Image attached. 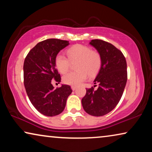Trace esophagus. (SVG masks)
Returning a JSON list of instances; mask_svg holds the SVG:
<instances>
[{"label": "esophagus", "instance_id": "esophagus-1", "mask_svg": "<svg viewBox=\"0 0 152 152\" xmlns=\"http://www.w3.org/2000/svg\"><path fill=\"white\" fill-rule=\"evenodd\" d=\"M71 89L72 91H75L76 89V86H71Z\"/></svg>", "mask_w": 152, "mask_h": 152}]
</instances>
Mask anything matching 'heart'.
Wrapping results in <instances>:
<instances>
[{"label":"heart","instance_id":"heart-1","mask_svg":"<svg viewBox=\"0 0 152 152\" xmlns=\"http://www.w3.org/2000/svg\"><path fill=\"white\" fill-rule=\"evenodd\" d=\"M66 54L69 59L63 54L56 55L55 64L58 71L66 73L69 69L70 62L77 61L76 64L77 71L70 72L64 75L62 80L64 84L70 86H79L87 80L89 75L93 77L100 69L102 65L101 56L96 51L91 50L88 46L75 45L68 48Z\"/></svg>","mask_w":152,"mask_h":152}]
</instances>
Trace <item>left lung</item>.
I'll return each mask as SVG.
<instances>
[{"label": "left lung", "mask_w": 152, "mask_h": 152, "mask_svg": "<svg viewBox=\"0 0 152 152\" xmlns=\"http://www.w3.org/2000/svg\"><path fill=\"white\" fill-rule=\"evenodd\" d=\"M101 56L102 65L93 81L96 90L86 88L82 99L84 111L89 115L102 116L111 112L119 102L127 80L126 61L122 52L111 43L99 39L91 40Z\"/></svg>", "instance_id": "obj_1"}]
</instances>
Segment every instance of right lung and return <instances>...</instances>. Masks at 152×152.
<instances>
[{
    "instance_id": "1",
    "label": "right lung",
    "mask_w": 152,
    "mask_h": 152,
    "mask_svg": "<svg viewBox=\"0 0 152 152\" xmlns=\"http://www.w3.org/2000/svg\"><path fill=\"white\" fill-rule=\"evenodd\" d=\"M69 41L49 39L35 45L26 57L23 64L24 86L31 103L39 112L46 116H55L65 109L66 100L72 90L61 84L55 88L52 82H61L56 69L55 59Z\"/></svg>"
}]
</instances>
